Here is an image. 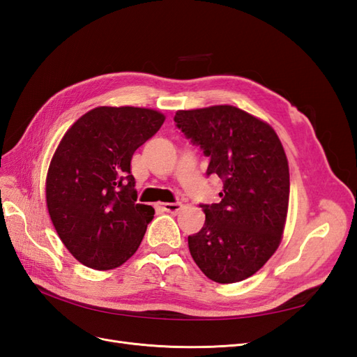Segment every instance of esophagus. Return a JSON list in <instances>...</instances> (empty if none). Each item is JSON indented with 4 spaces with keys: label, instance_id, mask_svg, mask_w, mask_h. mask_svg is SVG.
Returning <instances> with one entry per match:
<instances>
[{
    "label": "esophagus",
    "instance_id": "obj_1",
    "mask_svg": "<svg viewBox=\"0 0 357 357\" xmlns=\"http://www.w3.org/2000/svg\"><path fill=\"white\" fill-rule=\"evenodd\" d=\"M160 207H162V210L167 211V213L177 214L181 210L183 205L180 202H165V204H160Z\"/></svg>",
    "mask_w": 357,
    "mask_h": 357
}]
</instances>
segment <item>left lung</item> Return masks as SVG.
<instances>
[{
  "instance_id": "8db88e82",
  "label": "left lung",
  "mask_w": 357,
  "mask_h": 357,
  "mask_svg": "<svg viewBox=\"0 0 357 357\" xmlns=\"http://www.w3.org/2000/svg\"><path fill=\"white\" fill-rule=\"evenodd\" d=\"M176 126L210 158L207 177L223 181L220 202L201 204L205 223L189 250L215 283L253 275L282 240L289 205V165L274 129L232 105L180 110Z\"/></svg>"
}]
</instances>
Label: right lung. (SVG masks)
Wrapping results in <instances>:
<instances>
[{"label":"right lung","mask_w":357,"mask_h":357,"mask_svg":"<svg viewBox=\"0 0 357 357\" xmlns=\"http://www.w3.org/2000/svg\"><path fill=\"white\" fill-rule=\"evenodd\" d=\"M164 121L150 109L98 107L61 139L47 172V208L61 241L80 264L113 269L142 244L155 210L135 202L131 159Z\"/></svg>","instance_id":"add662e5"}]
</instances>
